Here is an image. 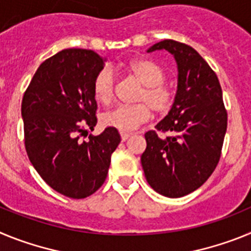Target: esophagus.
<instances>
[{"label": "esophagus", "instance_id": "esophagus-1", "mask_svg": "<svg viewBox=\"0 0 251 251\" xmlns=\"http://www.w3.org/2000/svg\"><path fill=\"white\" fill-rule=\"evenodd\" d=\"M130 136H132V134H129V133H123V132H122V133H121L122 142H126V141H127L128 138H129Z\"/></svg>", "mask_w": 251, "mask_h": 251}]
</instances>
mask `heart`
I'll list each match as a JSON object with an SVG mask.
<instances>
[{
    "label": "heart",
    "instance_id": "1",
    "mask_svg": "<svg viewBox=\"0 0 251 251\" xmlns=\"http://www.w3.org/2000/svg\"><path fill=\"white\" fill-rule=\"evenodd\" d=\"M126 72L143 85L134 105H119L101 117L105 127L115 128L121 132H132L146 123L152 110L165 115L172 109L175 101L174 92L165 84L166 72L157 61L148 57L132 60L126 66ZM115 90V75L108 68L101 69L93 81V94L97 101L103 105L112 103Z\"/></svg>",
    "mask_w": 251,
    "mask_h": 251
}]
</instances>
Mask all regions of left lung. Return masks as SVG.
Wrapping results in <instances>:
<instances>
[{
  "label": "left lung",
  "mask_w": 251,
  "mask_h": 251,
  "mask_svg": "<svg viewBox=\"0 0 251 251\" xmlns=\"http://www.w3.org/2000/svg\"><path fill=\"white\" fill-rule=\"evenodd\" d=\"M167 50L178 66V85L172 109L145 134L141 157L147 182L158 194L182 197L207 181L220 161L227 112L215 72L194 48L163 40L148 52ZM168 132L162 137L158 132Z\"/></svg>",
  "instance_id": "obj_1"
}]
</instances>
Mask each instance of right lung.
I'll use <instances>...</instances> for the list:
<instances>
[{"mask_svg": "<svg viewBox=\"0 0 251 251\" xmlns=\"http://www.w3.org/2000/svg\"><path fill=\"white\" fill-rule=\"evenodd\" d=\"M104 60L93 50L65 49L44 61L22 98L27 156L41 178L59 194L84 199L104 183L121 136L97 126L95 75Z\"/></svg>", "mask_w": 251, "mask_h": 251, "instance_id": "right-lung-1", "label": "right lung"}]
</instances>
